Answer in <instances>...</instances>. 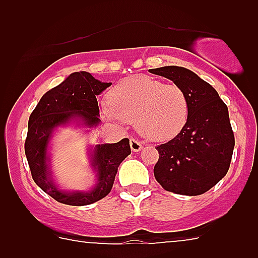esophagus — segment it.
<instances>
[{"label": "esophagus", "instance_id": "esophagus-1", "mask_svg": "<svg viewBox=\"0 0 258 258\" xmlns=\"http://www.w3.org/2000/svg\"><path fill=\"white\" fill-rule=\"evenodd\" d=\"M131 149L133 152H140L142 150V142H140L138 140H134L132 138L131 140Z\"/></svg>", "mask_w": 258, "mask_h": 258}]
</instances>
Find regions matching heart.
Here are the masks:
<instances>
[{"instance_id": "b5f03b06", "label": "heart", "mask_w": 258, "mask_h": 258, "mask_svg": "<svg viewBox=\"0 0 258 258\" xmlns=\"http://www.w3.org/2000/svg\"><path fill=\"white\" fill-rule=\"evenodd\" d=\"M109 103L101 106L111 121H136L145 138L165 142L174 138L187 122L188 101L179 86L163 84L149 76L122 80L108 93Z\"/></svg>"}]
</instances>
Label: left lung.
Here are the masks:
<instances>
[{"label":"left lung","instance_id":"left-lung-1","mask_svg":"<svg viewBox=\"0 0 258 258\" xmlns=\"http://www.w3.org/2000/svg\"><path fill=\"white\" fill-rule=\"evenodd\" d=\"M182 89L188 101L184 127L169 142L157 146L154 168L161 187L179 195H202L226 175L235 146L229 109L216 89L195 72L178 66L154 68Z\"/></svg>","mask_w":258,"mask_h":258}]
</instances>
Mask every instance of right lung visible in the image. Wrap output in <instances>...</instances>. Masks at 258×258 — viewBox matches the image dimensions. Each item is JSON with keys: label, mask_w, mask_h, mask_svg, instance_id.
<instances>
[{"label": "right lung", "mask_w": 258, "mask_h": 258, "mask_svg": "<svg viewBox=\"0 0 258 258\" xmlns=\"http://www.w3.org/2000/svg\"><path fill=\"white\" fill-rule=\"evenodd\" d=\"M112 83H102L92 74L80 71L45 93L29 116L26 151L32 178L56 202L68 206H89L107 197L112 188L118 165L131 155L129 140L93 145L88 149L89 165L95 181L88 190H66L51 170V141L60 127L74 126L89 132L101 124L97 95Z\"/></svg>", "instance_id": "add662e5"}]
</instances>
